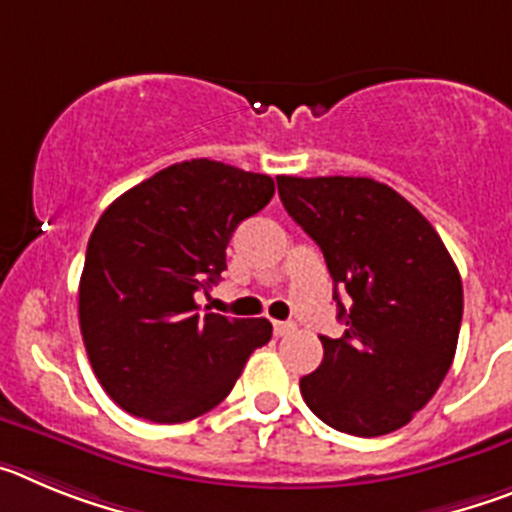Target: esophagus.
Wrapping results in <instances>:
<instances>
[{
  "label": "esophagus",
  "mask_w": 512,
  "mask_h": 512,
  "mask_svg": "<svg viewBox=\"0 0 512 512\" xmlns=\"http://www.w3.org/2000/svg\"><path fill=\"white\" fill-rule=\"evenodd\" d=\"M295 330V323H274V333H277V336H289V333H295Z\"/></svg>",
  "instance_id": "34e87169"
}]
</instances>
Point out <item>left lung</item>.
<instances>
[{"instance_id":"left-lung-1","label":"left lung","mask_w":512,"mask_h":512,"mask_svg":"<svg viewBox=\"0 0 512 512\" xmlns=\"http://www.w3.org/2000/svg\"><path fill=\"white\" fill-rule=\"evenodd\" d=\"M289 217L318 243L336 284L341 338L300 379L307 408L351 436L392 433L436 395L459 341L464 289L433 225L366 176H277ZM349 297L343 306L337 289Z\"/></svg>"}]
</instances>
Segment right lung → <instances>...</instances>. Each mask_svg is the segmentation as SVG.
I'll use <instances>...</instances> for the list:
<instances>
[{
  "instance_id": "1",
  "label": "right lung",
  "mask_w": 512,
  "mask_h": 512,
  "mask_svg": "<svg viewBox=\"0 0 512 512\" xmlns=\"http://www.w3.org/2000/svg\"><path fill=\"white\" fill-rule=\"evenodd\" d=\"M274 197V179L192 158L117 197L94 225L79 325L104 392L151 423H184L225 400L266 318L197 312L225 271L230 235Z\"/></svg>"
}]
</instances>
